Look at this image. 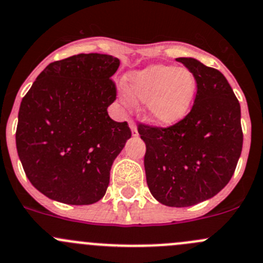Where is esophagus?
<instances>
[{
	"label": "esophagus",
	"instance_id": "obj_1",
	"mask_svg": "<svg viewBox=\"0 0 263 263\" xmlns=\"http://www.w3.org/2000/svg\"><path fill=\"white\" fill-rule=\"evenodd\" d=\"M129 127H131V134H132V136H139V132H137L136 124H135V122L132 121V119H129Z\"/></svg>",
	"mask_w": 263,
	"mask_h": 263
}]
</instances>
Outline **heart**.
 <instances>
[{
  "instance_id": "1",
  "label": "heart",
  "mask_w": 263,
  "mask_h": 263,
  "mask_svg": "<svg viewBox=\"0 0 263 263\" xmlns=\"http://www.w3.org/2000/svg\"><path fill=\"white\" fill-rule=\"evenodd\" d=\"M126 93L121 101L128 105L129 99L145 104L147 121L158 127H172L186 118L196 93L195 76L186 68L153 64L144 69L128 73L124 81Z\"/></svg>"
}]
</instances>
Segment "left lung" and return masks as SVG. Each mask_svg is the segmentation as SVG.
<instances>
[{
  "instance_id": "1",
  "label": "left lung",
  "mask_w": 263,
  "mask_h": 263,
  "mask_svg": "<svg viewBox=\"0 0 263 263\" xmlns=\"http://www.w3.org/2000/svg\"><path fill=\"white\" fill-rule=\"evenodd\" d=\"M196 80L194 105L168 128L140 124L149 190L168 207L211 199L233 177L243 147L240 104L221 72L194 58H177Z\"/></svg>"
}]
</instances>
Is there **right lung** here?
<instances>
[{"label": "right lung", "instance_id": "add662e5", "mask_svg": "<svg viewBox=\"0 0 263 263\" xmlns=\"http://www.w3.org/2000/svg\"><path fill=\"white\" fill-rule=\"evenodd\" d=\"M118 67L119 59L104 53L53 61L23 98L17 155L30 183L50 199L86 205L105 195L111 164L131 137L127 122L108 114Z\"/></svg>", "mask_w": 263, "mask_h": 263}]
</instances>
